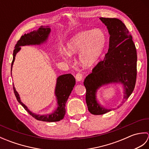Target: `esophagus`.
<instances>
[{"label": "esophagus", "mask_w": 149, "mask_h": 149, "mask_svg": "<svg viewBox=\"0 0 149 149\" xmlns=\"http://www.w3.org/2000/svg\"><path fill=\"white\" fill-rule=\"evenodd\" d=\"M75 79L77 82H80L83 79V75L80 73H78L76 75H75Z\"/></svg>", "instance_id": "esophagus-1"}]
</instances>
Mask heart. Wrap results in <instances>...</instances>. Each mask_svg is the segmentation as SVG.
<instances>
[{
  "label": "heart",
  "instance_id": "obj_1",
  "mask_svg": "<svg viewBox=\"0 0 149 149\" xmlns=\"http://www.w3.org/2000/svg\"><path fill=\"white\" fill-rule=\"evenodd\" d=\"M107 36L101 29L85 30L74 34L66 43L65 58L79 54V62L84 68H90L99 61L105 50Z\"/></svg>",
  "mask_w": 149,
  "mask_h": 149
}]
</instances>
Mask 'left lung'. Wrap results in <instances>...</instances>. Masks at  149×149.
<instances>
[{
	"instance_id": "1",
	"label": "left lung",
	"mask_w": 149,
	"mask_h": 149,
	"mask_svg": "<svg viewBox=\"0 0 149 149\" xmlns=\"http://www.w3.org/2000/svg\"><path fill=\"white\" fill-rule=\"evenodd\" d=\"M100 19L107 27L109 34L108 52L103 61L98 63L84 81L88 111L96 115L111 111L98 100V90L109 84L121 85L123 103L134 90L137 74L136 49L127 27L118 18L100 17Z\"/></svg>"
}]
</instances>
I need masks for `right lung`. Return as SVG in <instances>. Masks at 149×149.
Here are the masks:
<instances>
[{
  "instance_id": "add662e5",
  "label": "right lung",
  "mask_w": 149,
  "mask_h": 149,
  "mask_svg": "<svg viewBox=\"0 0 149 149\" xmlns=\"http://www.w3.org/2000/svg\"><path fill=\"white\" fill-rule=\"evenodd\" d=\"M51 32V29L49 26H40L38 29L36 31H33L31 32L25 34L22 36L20 39L18 41L15 47V50L13 51V58L11 63V74L12 75V68L15 59V56L20 51L21 47L27 45H41L43 43L47 42L49 39L50 33ZM75 84V79L74 77L70 74H63L57 78L56 84L54 90V95L56 100L57 107L56 109L51 113L46 114V115H40L31 111L28 108L27 106L22 102L20 99V95L15 89L13 84V90L17 99L21 105L24 107V108L32 116L33 118L38 120L48 122H58L64 118L66 109L65 104L68 98L70 95L72 91Z\"/></svg>"
}]
</instances>
